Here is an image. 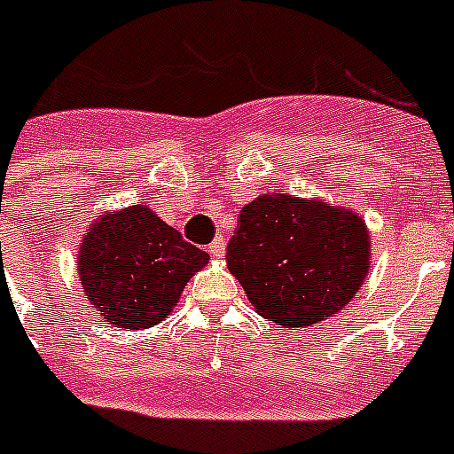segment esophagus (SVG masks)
<instances>
[{
  "instance_id": "esophagus-1",
  "label": "esophagus",
  "mask_w": 454,
  "mask_h": 454,
  "mask_svg": "<svg viewBox=\"0 0 454 454\" xmlns=\"http://www.w3.org/2000/svg\"><path fill=\"white\" fill-rule=\"evenodd\" d=\"M207 252L212 254V256H216V259H221V256L226 254V239H223V235L215 238V242L207 247Z\"/></svg>"
}]
</instances>
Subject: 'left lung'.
I'll return each instance as SVG.
<instances>
[{
  "label": "left lung",
  "instance_id": "1",
  "mask_svg": "<svg viewBox=\"0 0 454 454\" xmlns=\"http://www.w3.org/2000/svg\"><path fill=\"white\" fill-rule=\"evenodd\" d=\"M226 259L256 312L294 329L349 303L366 278L371 239L355 212L275 191L239 209Z\"/></svg>",
  "mask_w": 454,
  "mask_h": 454
}]
</instances>
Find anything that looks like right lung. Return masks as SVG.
<instances>
[{
  "label": "right lung",
  "mask_w": 454,
  "mask_h": 454,
  "mask_svg": "<svg viewBox=\"0 0 454 454\" xmlns=\"http://www.w3.org/2000/svg\"><path fill=\"white\" fill-rule=\"evenodd\" d=\"M209 254L186 242L144 205L102 216L79 254V275L93 308L119 329H149L172 312Z\"/></svg>",
  "instance_id": "1"
}]
</instances>
